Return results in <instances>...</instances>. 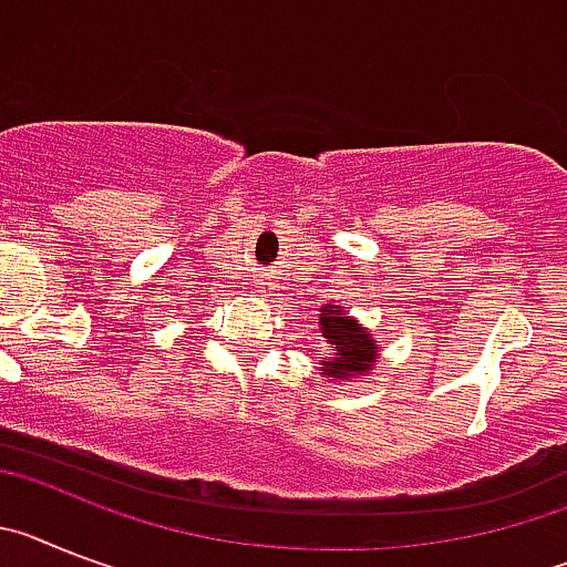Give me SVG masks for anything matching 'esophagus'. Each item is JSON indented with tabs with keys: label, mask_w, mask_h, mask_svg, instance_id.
<instances>
[{
	"label": "esophagus",
	"mask_w": 567,
	"mask_h": 567,
	"mask_svg": "<svg viewBox=\"0 0 567 567\" xmlns=\"http://www.w3.org/2000/svg\"><path fill=\"white\" fill-rule=\"evenodd\" d=\"M259 285H265V288H270V285H274V282H259Z\"/></svg>",
	"instance_id": "1"
}]
</instances>
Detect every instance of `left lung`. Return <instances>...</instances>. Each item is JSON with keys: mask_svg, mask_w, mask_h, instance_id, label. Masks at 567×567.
<instances>
[{"mask_svg": "<svg viewBox=\"0 0 567 567\" xmlns=\"http://www.w3.org/2000/svg\"><path fill=\"white\" fill-rule=\"evenodd\" d=\"M319 324H322V337L328 339V344L337 348L331 362H324V371L337 379L371 371V362L377 359L371 333L357 328V322L342 313H319Z\"/></svg>", "mask_w": 567, "mask_h": 567, "instance_id": "obj_1", "label": "left lung"}]
</instances>
